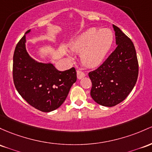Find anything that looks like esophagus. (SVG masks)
<instances>
[{
	"label": "esophagus",
	"instance_id": "obj_1",
	"mask_svg": "<svg viewBox=\"0 0 152 152\" xmlns=\"http://www.w3.org/2000/svg\"><path fill=\"white\" fill-rule=\"evenodd\" d=\"M85 76H86V75H85V73L83 72V71H77V78L79 79H81L82 78H84Z\"/></svg>",
	"mask_w": 152,
	"mask_h": 152
}]
</instances>
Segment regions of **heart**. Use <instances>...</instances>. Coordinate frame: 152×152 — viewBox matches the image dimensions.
Returning <instances> with one entry per match:
<instances>
[{
  "label": "heart",
  "instance_id": "obj_1",
  "mask_svg": "<svg viewBox=\"0 0 152 152\" xmlns=\"http://www.w3.org/2000/svg\"><path fill=\"white\" fill-rule=\"evenodd\" d=\"M114 41V34L109 29L91 28L71 42V49L81 53V59L86 66H99L110 50Z\"/></svg>",
  "mask_w": 152,
  "mask_h": 152
}]
</instances>
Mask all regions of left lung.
Instances as JSON below:
<instances>
[{
	"mask_svg": "<svg viewBox=\"0 0 152 152\" xmlns=\"http://www.w3.org/2000/svg\"><path fill=\"white\" fill-rule=\"evenodd\" d=\"M117 48L104 63L89 73L91 96L97 104L113 107L123 102L136 84L138 63L133 42L115 25Z\"/></svg>",
	"mask_w": 152,
	"mask_h": 152,
	"instance_id": "left-lung-1",
	"label": "left lung"
}]
</instances>
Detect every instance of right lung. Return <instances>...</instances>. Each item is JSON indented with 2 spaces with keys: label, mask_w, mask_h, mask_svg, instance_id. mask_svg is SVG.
Wrapping results in <instances>:
<instances>
[{
  "label": "right lung",
  "mask_w": 152,
  "mask_h": 152,
  "mask_svg": "<svg viewBox=\"0 0 152 152\" xmlns=\"http://www.w3.org/2000/svg\"><path fill=\"white\" fill-rule=\"evenodd\" d=\"M16 45L13 58V79L16 90L31 106L45 113L59 107L76 81L74 68L60 71L52 63L34 61L26 50V34Z\"/></svg>",
  "instance_id": "right-lung-1"
}]
</instances>
